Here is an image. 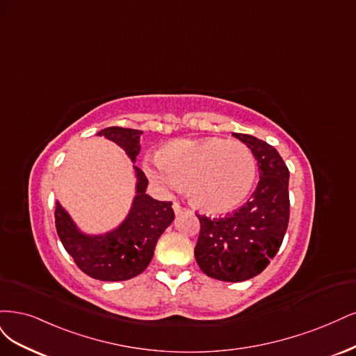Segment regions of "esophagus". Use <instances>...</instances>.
I'll return each mask as SVG.
<instances>
[{"label":"esophagus","instance_id":"esophagus-1","mask_svg":"<svg viewBox=\"0 0 356 356\" xmlns=\"http://www.w3.org/2000/svg\"><path fill=\"white\" fill-rule=\"evenodd\" d=\"M173 210H175L176 214H180V213H185V211H186V209L181 207V205H180L179 202H175V204H173Z\"/></svg>","mask_w":356,"mask_h":356}]
</instances>
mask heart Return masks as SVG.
Returning <instances> with one entry per match:
<instances>
[{
    "label": "heart",
    "mask_w": 356,
    "mask_h": 356,
    "mask_svg": "<svg viewBox=\"0 0 356 356\" xmlns=\"http://www.w3.org/2000/svg\"><path fill=\"white\" fill-rule=\"evenodd\" d=\"M146 173L164 189L186 186L195 209L210 214L231 211L254 186L257 163L251 149L220 137L176 139L161 147Z\"/></svg>",
    "instance_id": "b5f03b06"
}]
</instances>
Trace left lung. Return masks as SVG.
<instances>
[{
	"mask_svg": "<svg viewBox=\"0 0 356 356\" xmlns=\"http://www.w3.org/2000/svg\"><path fill=\"white\" fill-rule=\"evenodd\" d=\"M253 152L260 180L250 201L219 219L197 214L201 231L195 259L210 278L241 282L256 277L278 253L290 217V171L277 149L254 136L234 133Z\"/></svg>",
	"mask_w": 356,
	"mask_h": 356,
	"instance_id": "1",
	"label": "left lung"
}]
</instances>
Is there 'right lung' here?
Instances as JSON below:
<instances>
[{"instance_id": "right-lung-1", "label": "right lung", "mask_w": 356, "mask_h": 356, "mask_svg": "<svg viewBox=\"0 0 356 356\" xmlns=\"http://www.w3.org/2000/svg\"><path fill=\"white\" fill-rule=\"evenodd\" d=\"M143 131L108 127L97 136L121 146L131 161L140 152ZM136 197L124 222L105 235L79 231L60 202H56V231L67 254L88 277L99 281H125L142 273L152 260L158 238L175 220L171 201H156L146 193L147 179L136 165Z\"/></svg>"}]
</instances>
